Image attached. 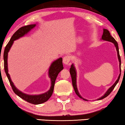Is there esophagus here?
I'll return each mask as SVG.
<instances>
[{
  "instance_id": "esophagus-1",
  "label": "esophagus",
  "mask_w": 125,
  "mask_h": 125,
  "mask_svg": "<svg viewBox=\"0 0 125 125\" xmlns=\"http://www.w3.org/2000/svg\"><path fill=\"white\" fill-rule=\"evenodd\" d=\"M71 60V57L70 55H66L63 57V62L65 64H68Z\"/></svg>"
}]
</instances>
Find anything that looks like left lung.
<instances>
[{
  "instance_id": "obj_1",
  "label": "left lung",
  "mask_w": 125,
  "mask_h": 125,
  "mask_svg": "<svg viewBox=\"0 0 125 125\" xmlns=\"http://www.w3.org/2000/svg\"><path fill=\"white\" fill-rule=\"evenodd\" d=\"M102 39H103V40H106V41H108V42H113V43L115 44V46H116V50H117V54H118V60H119V62H120V68H121V58H120V53H119L118 46V43H117V42H116V40H115V39L113 38L112 36H111V34H110V32H109V31L108 30H107V29H104L103 30V35H102ZM70 72L71 76L72 85H73L74 90V92H75L76 95L79 96L80 98L83 99V100H87L86 99H83V98H82V96L80 95L79 94V92H78V90H77V85H76V72L75 68H74V67L73 66V64H72L71 66V68L70 69ZM120 76H121V73L120 74V75H119V76H118V79H117V80H116V81L115 82V83H114V84H113L112 86L110 87V88H109L108 90H107V92L105 93V94H104L103 96H102L101 98H99L98 100L103 99L105 98V97H107V96H108L109 95L111 94V93L112 92V90H113V89H114L115 86H116V85H117V83H118L119 80H120Z\"/></svg>"
}]
</instances>
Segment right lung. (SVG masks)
Returning <instances> with one entry per match:
<instances>
[{"label": "right lung", "instance_id": "add662e5", "mask_svg": "<svg viewBox=\"0 0 125 125\" xmlns=\"http://www.w3.org/2000/svg\"><path fill=\"white\" fill-rule=\"evenodd\" d=\"M36 25H30L23 26L20 28L17 31L14 32L13 35H12V38H10V40L8 43L5 46L4 52V70L5 73L7 74V77H8L9 83L12 87V90L13 91L15 94L17 95L20 98L23 99V100H26L30 103L33 104H39L43 103L44 102L47 101L49 99L51 98L52 94H53L54 86L55 81L57 79L58 74L63 69V64H62V58H60L57 60L55 61L54 62L52 63L51 67H50L49 70V77L51 78L52 83L51 86L49 90L45 93L40 95H27L20 92L18 90L16 87L14 86L13 83L11 81L10 76L8 73V64H7V58H8V53L10 49L11 46L12 45L13 42L17 39H19L21 37L23 36L26 33H27L29 31L33 29Z\"/></svg>", "mask_w": 125, "mask_h": 125}]
</instances>
